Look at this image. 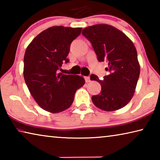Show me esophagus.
Masks as SVG:
<instances>
[{
  "label": "esophagus",
  "instance_id": "esophagus-1",
  "mask_svg": "<svg viewBox=\"0 0 160 160\" xmlns=\"http://www.w3.org/2000/svg\"><path fill=\"white\" fill-rule=\"evenodd\" d=\"M85 80L86 82H90V77H85Z\"/></svg>",
  "mask_w": 160,
  "mask_h": 160
}]
</instances>
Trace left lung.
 Here are the masks:
<instances>
[{
	"label": "left lung",
	"mask_w": 160,
	"mask_h": 160,
	"mask_svg": "<svg viewBox=\"0 0 160 160\" xmlns=\"http://www.w3.org/2000/svg\"><path fill=\"white\" fill-rule=\"evenodd\" d=\"M91 42L99 62L107 61L110 74L100 80L95 75L91 80L100 83L102 90L92 97L99 109L112 112L125 107L134 95L140 75V64L133 43L117 28L106 24L88 27L82 30Z\"/></svg>",
	"instance_id": "1"
}]
</instances>
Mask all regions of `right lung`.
<instances>
[{
    "label": "right lung",
    "instance_id": "obj_1",
    "mask_svg": "<svg viewBox=\"0 0 160 160\" xmlns=\"http://www.w3.org/2000/svg\"><path fill=\"white\" fill-rule=\"evenodd\" d=\"M53 26L32 40L24 56L23 75L32 96L39 106L51 113L63 112L71 106L75 92L82 87V76L58 73L67 58L70 44L82 31Z\"/></svg>",
    "mask_w": 160,
    "mask_h": 160
}]
</instances>
